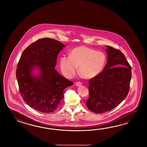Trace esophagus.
Instances as JSON below:
<instances>
[{
    "label": "esophagus",
    "mask_w": 147,
    "mask_h": 147,
    "mask_svg": "<svg viewBox=\"0 0 147 147\" xmlns=\"http://www.w3.org/2000/svg\"><path fill=\"white\" fill-rule=\"evenodd\" d=\"M76 85L77 86H78V87H80V86H81V85H82V83H81V82H76Z\"/></svg>",
    "instance_id": "obj_1"
}]
</instances>
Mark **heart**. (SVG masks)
<instances>
[{"label": "heart", "instance_id": "b5f03b06", "mask_svg": "<svg viewBox=\"0 0 147 147\" xmlns=\"http://www.w3.org/2000/svg\"><path fill=\"white\" fill-rule=\"evenodd\" d=\"M107 61L106 54L85 46L72 49L69 56H63L60 59V69L67 77H71L79 67V72L84 78L91 79L102 71Z\"/></svg>", "mask_w": 147, "mask_h": 147}]
</instances>
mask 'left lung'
Instances as JSON below:
<instances>
[{
	"mask_svg": "<svg viewBox=\"0 0 147 147\" xmlns=\"http://www.w3.org/2000/svg\"><path fill=\"white\" fill-rule=\"evenodd\" d=\"M107 61L102 71L89 80V97L86 106L91 111L102 113L114 109L128 95L131 68L119 50L106 46Z\"/></svg>",
	"mask_w": 147,
	"mask_h": 147,
	"instance_id": "left-lung-1",
	"label": "left lung"
}]
</instances>
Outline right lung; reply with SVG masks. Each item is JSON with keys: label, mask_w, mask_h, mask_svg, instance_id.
Masks as SVG:
<instances>
[{"label": "right lung", "mask_w": 147, "mask_h": 147, "mask_svg": "<svg viewBox=\"0 0 147 147\" xmlns=\"http://www.w3.org/2000/svg\"><path fill=\"white\" fill-rule=\"evenodd\" d=\"M65 45L55 39H38L26 48L19 59L16 78L25 102L38 111L53 113L63 98L66 88L74 83L55 69L57 59ZM38 69L37 75L33 74Z\"/></svg>", "instance_id": "add662e5"}]
</instances>
